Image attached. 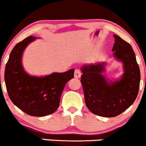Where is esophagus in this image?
Wrapping results in <instances>:
<instances>
[{"label":"esophagus","instance_id":"obj_1","mask_svg":"<svg viewBox=\"0 0 146 146\" xmlns=\"http://www.w3.org/2000/svg\"><path fill=\"white\" fill-rule=\"evenodd\" d=\"M81 76V72L80 70H78V69H76V70H75L74 71V77L75 78H79Z\"/></svg>","mask_w":146,"mask_h":146}]
</instances>
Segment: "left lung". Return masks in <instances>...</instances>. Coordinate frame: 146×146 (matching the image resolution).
I'll return each mask as SVG.
<instances>
[{"mask_svg": "<svg viewBox=\"0 0 146 146\" xmlns=\"http://www.w3.org/2000/svg\"><path fill=\"white\" fill-rule=\"evenodd\" d=\"M113 36V56L122 63L124 70L119 79L110 80L103 74L105 62L84 64L81 68L86 105L92 113L105 117H116L128 109L140 86V69L131 46L119 36Z\"/></svg>", "mask_w": 146, "mask_h": 146, "instance_id": "1", "label": "left lung"}]
</instances>
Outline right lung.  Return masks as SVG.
<instances>
[{"instance_id":"add662e5","label":"right lung","mask_w":146,"mask_h":146,"mask_svg":"<svg viewBox=\"0 0 146 146\" xmlns=\"http://www.w3.org/2000/svg\"><path fill=\"white\" fill-rule=\"evenodd\" d=\"M36 39L30 36L16 44L6 64L5 82L9 97L18 108L31 116L43 117L58 108L63 89L74 78V70L44 76L29 74L22 66V55Z\"/></svg>"}]
</instances>
